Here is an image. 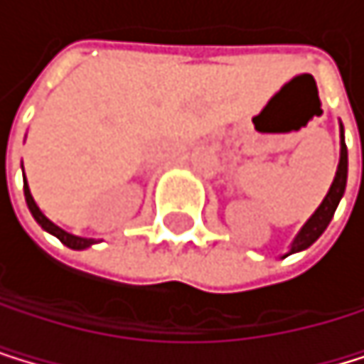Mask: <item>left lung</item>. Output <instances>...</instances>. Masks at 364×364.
Listing matches in <instances>:
<instances>
[{
    "mask_svg": "<svg viewBox=\"0 0 364 364\" xmlns=\"http://www.w3.org/2000/svg\"><path fill=\"white\" fill-rule=\"evenodd\" d=\"M345 186H347V146H345V139H343V127H341V159H338V170H336V176L330 186V192L326 194L323 203L316 207V212L308 218V223L301 227V231L297 233V237L292 240L290 245V253H297V251H304L308 249L310 245H314L318 240V235L323 233L336 212V207L345 194Z\"/></svg>",
    "mask_w": 364,
    "mask_h": 364,
    "instance_id": "8db88e82",
    "label": "left lung"
}]
</instances>
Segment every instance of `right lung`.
Instances as JSON below:
<instances>
[{"label":"right lung","mask_w":364,"mask_h":364,"mask_svg":"<svg viewBox=\"0 0 364 364\" xmlns=\"http://www.w3.org/2000/svg\"><path fill=\"white\" fill-rule=\"evenodd\" d=\"M23 194H26V203H28V209L32 212V216H34V220L43 227L48 233H52V235H56L58 240L65 245V247H69V249H76V251H80V249H87V247H91L95 240L93 237H78V235H72V233H67L65 229H60L58 225H54L43 212L38 209V205L34 203V198H32V194H30V188H28V183L23 181Z\"/></svg>","instance_id":"obj_1"}]
</instances>
